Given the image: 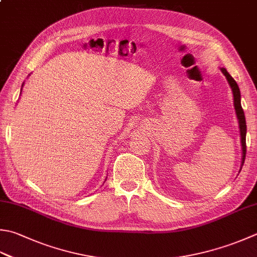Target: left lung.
Returning a JSON list of instances; mask_svg holds the SVG:
<instances>
[{"label": "left lung", "mask_w": 257, "mask_h": 257, "mask_svg": "<svg viewBox=\"0 0 257 257\" xmlns=\"http://www.w3.org/2000/svg\"><path fill=\"white\" fill-rule=\"evenodd\" d=\"M222 70L223 74L227 79V81L230 85V89L233 91V97H234V107L236 110V115H237L238 119V124H239V133H240V143H242V150H243V156H242V166L245 162V156H246V120H245V114L243 111L242 104H240V91L237 83H236L235 80L232 78L227 70L225 68L220 69ZM242 169V168H240Z\"/></svg>", "instance_id": "obj_1"}]
</instances>
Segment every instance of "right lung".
Here are the masks:
<instances>
[{"instance_id": "1", "label": "right lung", "mask_w": 257, "mask_h": 257, "mask_svg": "<svg viewBox=\"0 0 257 257\" xmlns=\"http://www.w3.org/2000/svg\"><path fill=\"white\" fill-rule=\"evenodd\" d=\"M22 87H23V84H22ZM21 90H22V89H21Z\"/></svg>"}]
</instances>
